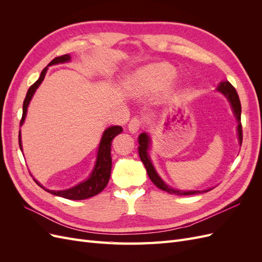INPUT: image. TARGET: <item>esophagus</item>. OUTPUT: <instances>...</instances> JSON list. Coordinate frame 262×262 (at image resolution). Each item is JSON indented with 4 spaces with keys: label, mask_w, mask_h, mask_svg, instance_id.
Listing matches in <instances>:
<instances>
[{
    "label": "esophagus",
    "mask_w": 262,
    "mask_h": 262,
    "mask_svg": "<svg viewBox=\"0 0 262 262\" xmlns=\"http://www.w3.org/2000/svg\"><path fill=\"white\" fill-rule=\"evenodd\" d=\"M142 125V121L139 118H133L131 119V121L128 124V129L131 133H137Z\"/></svg>",
    "instance_id": "obj_1"
}]
</instances>
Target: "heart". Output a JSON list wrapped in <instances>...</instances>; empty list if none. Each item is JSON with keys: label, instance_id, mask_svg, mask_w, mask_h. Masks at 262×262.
Instances as JSON below:
<instances>
[{"label": "heart", "instance_id": "b5f03b06", "mask_svg": "<svg viewBox=\"0 0 262 262\" xmlns=\"http://www.w3.org/2000/svg\"><path fill=\"white\" fill-rule=\"evenodd\" d=\"M176 73V70L168 63H155L141 70L134 76L133 84L141 89L150 91L168 83Z\"/></svg>", "mask_w": 262, "mask_h": 262}]
</instances>
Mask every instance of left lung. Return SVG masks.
Wrapping results in <instances>:
<instances>
[{"mask_svg":"<svg viewBox=\"0 0 262 262\" xmlns=\"http://www.w3.org/2000/svg\"><path fill=\"white\" fill-rule=\"evenodd\" d=\"M216 91L220 92L221 94H223L224 96L227 98V100L231 104L232 110L234 113V116L237 120V134H238V142L242 145L243 142V131H242V122H241V115H242V106H241V100L238 97V94H237L236 90L234 89V86L225 81V82H221L219 86L216 87ZM139 155L142 163L144 164L147 175L149 179L152 180L153 184L164 191L168 192L170 194H177V195H190V194H196V193H202V192H208L213 188L207 189V190H179L175 189L172 187H169L167 184H165V181L158 175L153 163L150 162V158L148 155V149L150 145V138L147 133L143 132L139 136Z\"/></svg>","mask_w":262,"mask_h":262,"instance_id":"left-lung-1","label":"left lung"}]
</instances>
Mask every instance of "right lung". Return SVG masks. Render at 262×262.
<instances>
[{"instance_id":"1","label":"right lung","mask_w":262,"mask_h":262,"mask_svg":"<svg viewBox=\"0 0 262 262\" xmlns=\"http://www.w3.org/2000/svg\"><path fill=\"white\" fill-rule=\"evenodd\" d=\"M70 61H71L70 54L61 55V57L53 59L49 64L41 71V74L39 76L38 80L29 87V90L26 94L25 100H24L20 126L24 124V121H25L29 102L31 98H33L37 89L40 86L41 82L43 81L47 71H48V68L51 66L60 64V63H67ZM121 132H122V128L120 125L109 126V128H107L104 131L98 145L97 157H96V162H95V165H94V168L91 172L90 177L85 179L84 181H81L80 184H77L76 186L66 190H49V189H46L41 184H39V182L34 178L35 182L39 187H41L43 190L48 191L49 193L66 198V199H69V200H84V199H87V198H92L94 195L98 194L106 188L110 178V172H112V142L115 139V137H117L118 134ZM18 143H19L20 150L23 152L20 130L18 134Z\"/></svg>"}]
</instances>
